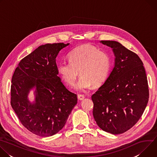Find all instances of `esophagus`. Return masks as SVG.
<instances>
[{"mask_svg":"<svg viewBox=\"0 0 157 157\" xmlns=\"http://www.w3.org/2000/svg\"><path fill=\"white\" fill-rule=\"evenodd\" d=\"M78 99L79 100H80V101H82V100H83L84 99V96L82 95V94H79L78 96Z\"/></svg>","mask_w":157,"mask_h":157,"instance_id":"esophagus-1","label":"esophagus"}]
</instances>
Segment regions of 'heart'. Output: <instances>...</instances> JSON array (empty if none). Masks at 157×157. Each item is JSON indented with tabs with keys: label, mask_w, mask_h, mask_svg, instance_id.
Instances as JSON below:
<instances>
[{
	"label": "heart",
	"mask_w": 157,
	"mask_h": 157,
	"mask_svg": "<svg viewBox=\"0 0 157 157\" xmlns=\"http://www.w3.org/2000/svg\"><path fill=\"white\" fill-rule=\"evenodd\" d=\"M69 62L60 63L57 71L62 79L73 86L78 76L81 77L75 86L79 92H85L93 85L98 86L107 78L112 66L110 55L94 46L84 44L77 47L68 54Z\"/></svg>",
	"instance_id": "b5f03b06"
}]
</instances>
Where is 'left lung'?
Returning <instances> with one entry per match:
<instances>
[{
	"instance_id": "left-lung-1",
	"label": "left lung",
	"mask_w": 157,
	"mask_h": 157,
	"mask_svg": "<svg viewBox=\"0 0 157 157\" xmlns=\"http://www.w3.org/2000/svg\"><path fill=\"white\" fill-rule=\"evenodd\" d=\"M113 49L114 66L92 96L93 114L98 125L114 135L122 133L141 117L148 101L147 78L143 63L135 53L116 41H101Z\"/></svg>"
}]
</instances>
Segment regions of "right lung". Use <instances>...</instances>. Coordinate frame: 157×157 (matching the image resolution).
Segmentation results:
<instances>
[{"instance_id": "right-lung-1", "label": "right lung", "mask_w": 157, "mask_h": 157, "mask_svg": "<svg viewBox=\"0 0 157 157\" xmlns=\"http://www.w3.org/2000/svg\"><path fill=\"white\" fill-rule=\"evenodd\" d=\"M70 43H48L22 59L12 78L11 105L25 128L50 137L64 126L77 104V95L66 88L58 76L56 58ZM34 90L35 99L28 94Z\"/></svg>"}]
</instances>
